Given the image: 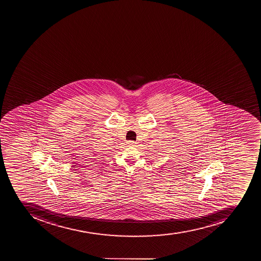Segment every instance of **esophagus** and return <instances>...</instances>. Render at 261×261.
Segmentation results:
<instances>
[{
    "label": "esophagus",
    "mask_w": 261,
    "mask_h": 261,
    "mask_svg": "<svg viewBox=\"0 0 261 261\" xmlns=\"http://www.w3.org/2000/svg\"><path fill=\"white\" fill-rule=\"evenodd\" d=\"M128 144H129V145H136V142L135 141H128Z\"/></svg>",
    "instance_id": "obj_1"
}]
</instances>
